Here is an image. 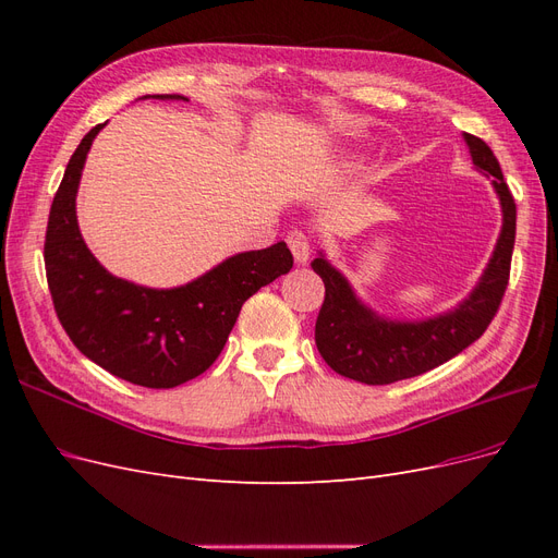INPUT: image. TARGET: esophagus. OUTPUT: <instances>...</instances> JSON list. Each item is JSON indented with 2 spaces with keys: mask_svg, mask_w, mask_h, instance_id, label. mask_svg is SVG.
Instances as JSON below:
<instances>
[{
  "mask_svg": "<svg viewBox=\"0 0 558 558\" xmlns=\"http://www.w3.org/2000/svg\"><path fill=\"white\" fill-rule=\"evenodd\" d=\"M286 242H289V248L293 253V258L298 265H305L310 260V238L302 230H293L289 232V238H286Z\"/></svg>",
  "mask_w": 558,
  "mask_h": 558,
  "instance_id": "1",
  "label": "esophagus"
}]
</instances>
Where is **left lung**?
Returning <instances> with one entry per match:
<instances>
[{
    "mask_svg": "<svg viewBox=\"0 0 558 558\" xmlns=\"http://www.w3.org/2000/svg\"><path fill=\"white\" fill-rule=\"evenodd\" d=\"M463 140L472 165L492 181L502 211L500 234L480 281L459 305L442 314L416 320L388 318L365 305L349 279L318 251L312 267L326 283V300L316 318L314 340L337 375L369 386L424 375L480 340L496 316L510 279L517 205L494 150L468 132Z\"/></svg>",
    "mask_w": 558,
    "mask_h": 558,
    "instance_id": "obj_1",
    "label": "left lung"
}]
</instances>
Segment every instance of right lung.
Instances as JSON below:
<instances>
[{
  "label": "right lung",
  "instance_id": "obj_1",
  "mask_svg": "<svg viewBox=\"0 0 558 558\" xmlns=\"http://www.w3.org/2000/svg\"><path fill=\"white\" fill-rule=\"evenodd\" d=\"M105 125H95L81 140L53 197L44 244L48 289L62 328L83 356L137 386L174 388L218 359L244 302L291 272L293 256L286 242L234 253L174 289H148L113 277L83 242L76 221L83 165Z\"/></svg>",
  "mask_w": 558,
  "mask_h": 558
}]
</instances>
